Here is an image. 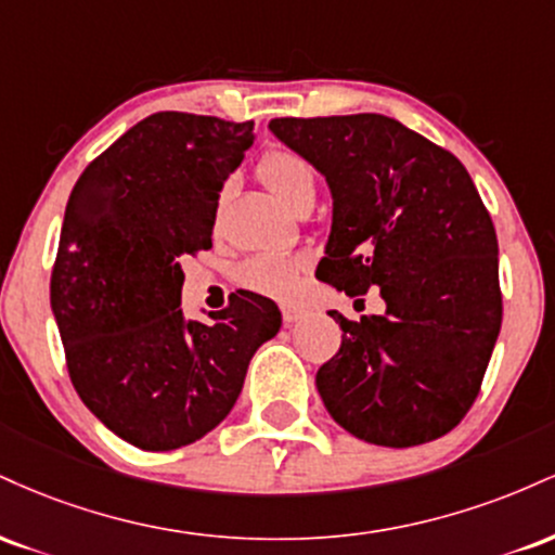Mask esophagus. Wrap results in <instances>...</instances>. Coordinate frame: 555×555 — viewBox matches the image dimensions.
<instances>
[{"mask_svg":"<svg viewBox=\"0 0 555 555\" xmlns=\"http://www.w3.org/2000/svg\"><path fill=\"white\" fill-rule=\"evenodd\" d=\"M302 315H305L302 308H295V305H282V318H284L286 326H292V323H297Z\"/></svg>","mask_w":555,"mask_h":555,"instance_id":"34e87169","label":"esophagus"}]
</instances>
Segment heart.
<instances>
[{
  "mask_svg": "<svg viewBox=\"0 0 555 555\" xmlns=\"http://www.w3.org/2000/svg\"><path fill=\"white\" fill-rule=\"evenodd\" d=\"M260 180L269 184V190L286 208L297 211L305 203L315 201L318 177L313 164L302 154L292 149H271L258 164ZM310 271L308 256H273V253H260V256L247 258L237 269V279L247 289L260 292V295L292 299L302 286L305 273Z\"/></svg>",
  "mask_w": 555,
  "mask_h": 555,
  "instance_id": "heart-1",
  "label": "heart"
}]
</instances>
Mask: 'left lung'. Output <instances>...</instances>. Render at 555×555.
Instances as JSON below:
<instances>
[{
  "mask_svg": "<svg viewBox=\"0 0 555 555\" xmlns=\"http://www.w3.org/2000/svg\"><path fill=\"white\" fill-rule=\"evenodd\" d=\"M271 130L328 180L334 224L321 282L380 289L386 315L349 321L315 375L328 415L367 443L406 449L462 423L501 331L499 240L451 151L384 114L279 117Z\"/></svg>",
  "mask_w": 555,
  "mask_h": 555,
  "instance_id": "8db88e82",
  "label": "left lung"
}]
</instances>
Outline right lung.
<instances>
[{
    "instance_id": "add662e5",
    "label": "right lung",
    "mask_w": 555,
    "mask_h": 555,
    "mask_svg": "<svg viewBox=\"0 0 555 555\" xmlns=\"http://www.w3.org/2000/svg\"><path fill=\"white\" fill-rule=\"evenodd\" d=\"M253 122L156 112L88 164L69 193L52 310L82 404L127 443L171 451L229 415L247 365L282 326L237 292L214 323L184 321L180 260L211 250L219 193Z\"/></svg>"
}]
</instances>
